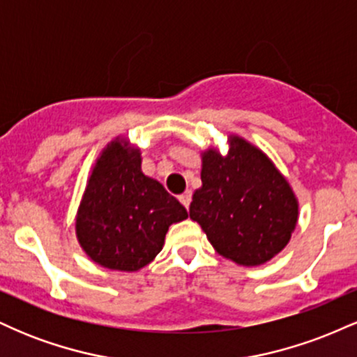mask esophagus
<instances>
[{
	"label": "esophagus",
	"mask_w": 357,
	"mask_h": 357,
	"mask_svg": "<svg viewBox=\"0 0 357 357\" xmlns=\"http://www.w3.org/2000/svg\"><path fill=\"white\" fill-rule=\"evenodd\" d=\"M179 202L183 203V206L186 208H190V203H191V191H184L181 196H179Z\"/></svg>",
	"instance_id": "34e87169"
}]
</instances>
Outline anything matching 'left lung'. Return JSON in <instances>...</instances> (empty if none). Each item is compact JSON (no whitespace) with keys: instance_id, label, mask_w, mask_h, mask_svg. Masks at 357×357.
Here are the masks:
<instances>
[{"instance_id":"obj_1","label":"left lung","mask_w":357,"mask_h":357,"mask_svg":"<svg viewBox=\"0 0 357 357\" xmlns=\"http://www.w3.org/2000/svg\"><path fill=\"white\" fill-rule=\"evenodd\" d=\"M190 218L221 257L258 267L290 241L298 202L264 151L230 134L225 155L216 147L202 153V188L192 192Z\"/></svg>"}]
</instances>
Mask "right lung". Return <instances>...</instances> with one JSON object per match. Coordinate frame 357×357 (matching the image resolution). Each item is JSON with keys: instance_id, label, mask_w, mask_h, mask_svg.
<instances>
[{"instance_id": "right-lung-1", "label": "right lung", "mask_w": 357, "mask_h": 357, "mask_svg": "<svg viewBox=\"0 0 357 357\" xmlns=\"http://www.w3.org/2000/svg\"><path fill=\"white\" fill-rule=\"evenodd\" d=\"M141 149L117 136L102 149L75 216V235L90 260L119 272H137L162 250L186 208L141 169Z\"/></svg>"}]
</instances>
